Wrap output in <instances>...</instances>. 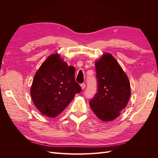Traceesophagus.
<instances>
[{
  "instance_id": "1",
  "label": "esophagus",
  "mask_w": 158,
  "mask_h": 158,
  "mask_svg": "<svg viewBox=\"0 0 158 158\" xmlns=\"http://www.w3.org/2000/svg\"><path fill=\"white\" fill-rule=\"evenodd\" d=\"M85 84L84 83L81 84V88H82V89H84L85 88Z\"/></svg>"
}]
</instances>
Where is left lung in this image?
Returning a JSON list of instances; mask_svg holds the SVG:
<instances>
[{"instance_id":"obj_1","label":"left lung","mask_w":158,"mask_h":158,"mask_svg":"<svg viewBox=\"0 0 158 158\" xmlns=\"http://www.w3.org/2000/svg\"><path fill=\"white\" fill-rule=\"evenodd\" d=\"M97 93L89 100V106L99 119L110 121L116 118L131 96L127 76L111 54H104L95 64Z\"/></svg>"}]
</instances>
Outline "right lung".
Masks as SVG:
<instances>
[{
    "instance_id": "obj_1",
    "label": "right lung",
    "mask_w": 158,
    "mask_h": 158,
    "mask_svg": "<svg viewBox=\"0 0 158 158\" xmlns=\"http://www.w3.org/2000/svg\"><path fill=\"white\" fill-rule=\"evenodd\" d=\"M74 73V66H69L57 54L49 56L41 64L33 80L31 96L43 114L52 118L59 115L82 91Z\"/></svg>"
}]
</instances>
